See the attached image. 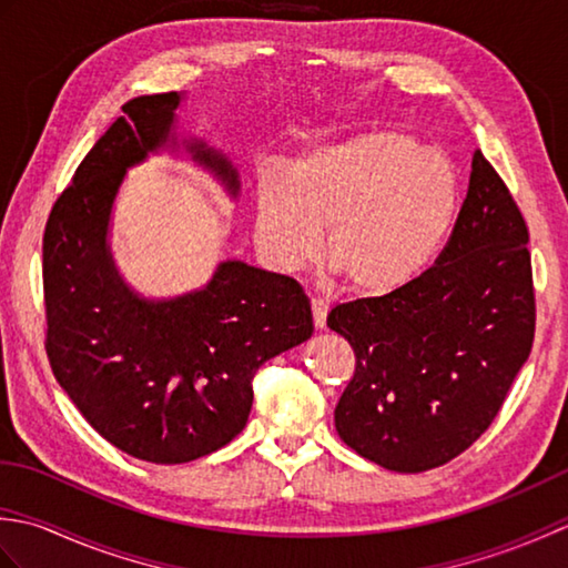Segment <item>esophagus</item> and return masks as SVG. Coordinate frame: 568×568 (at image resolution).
<instances>
[{
	"mask_svg": "<svg viewBox=\"0 0 568 568\" xmlns=\"http://www.w3.org/2000/svg\"><path fill=\"white\" fill-rule=\"evenodd\" d=\"M327 315H329V303L322 297H312V320H315V327L324 329L327 327Z\"/></svg>",
	"mask_w": 568,
	"mask_h": 568,
	"instance_id": "34e87169",
	"label": "esophagus"
}]
</instances>
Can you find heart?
<instances>
[{
    "label": "heart",
    "instance_id": "b5f03b06",
    "mask_svg": "<svg viewBox=\"0 0 568 568\" xmlns=\"http://www.w3.org/2000/svg\"><path fill=\"white\" fill-rule=\"evenodd\" d=\"M458 183L439 151L400 131H366L300 153L256 190L253 236L275 271L324 253L348 287L388 293L415 277L454 222Z\"/></svg>",
    "mask_w": 568,
    "mask_h": 568
}]
</instances>
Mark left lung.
Here are the masks:
<instances>
[{
  "mask_svg": "<svg viewBox=\"0 0 568 568\" xmlns=\"http://www.w3.org/2000/svg\"><path fill=\"white\" fill-rule=\"evenodd\" d=\"M523 212L484 153L437 263L383 297L336 305L327 327L352 344L354 378L334 409L339 437L400 474L466 452L503 407L535 339Z\"/></svg>",
  "mask_w": 568,
  "mask_h": 568,
  "instance_id": "obj_1",
  "label": "left lung"
}]
</instances>
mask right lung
Masks as SVG:
<instances>
[{
  "label": "right lung",
  "mask_w": 568,
  "mask_h": 568,
  "mask_svg": "<svg viewBox=\"0 0 568 568\" xmlns=\"http://www.w3.org/2000/svg\"><path fill=\"white\" fill-rule=\"evenodd\" d=\"M180 102L178 92L126 102L78 165L43 234L53 376L106 442L151 464H187L232 442L246 427L256 371L315 329L293 277L244 261H222L207 285L168 300L139 295L116 271V192L129 168L178 146ZM183 146L239 195L224 153L200 139Z\"/></svg>",
  "instance_id": "1"
}]
</instances>
